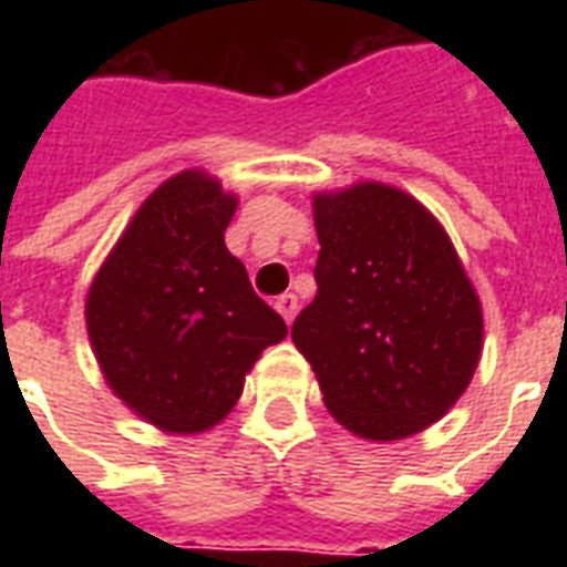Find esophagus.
<instances>
[{
	"label": "esophagus",
	"mask_w": 567,
	"mask_h": 567,
	"mask_svg": "<svg viewBox=\"0 0 567 567\" xmlns=\"http://www.w3.org/2000/svg\"><path fill=\"white\" fill-rule=\"evenodd\" d=\"M274 306L285 318V323H291V320L297 318V297H293V293H279Z\"/></svg>",
	"instance_id": "34e87169"
}]
</instances>
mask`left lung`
Returning a JSON list of instances; mask_svg holds the SVG:
<instances>
[{"instance_id": "8db88e82", "label": "left lung", "mask_w": 567, "mask_h": 567, "mask_svg": "<svg viewBox=\"0 0 567 567\" xmlns=\"http://www.w3.org/2000/svg\"><path fill=\"white\" fill-rule=\"evenodd\" d=\"M315 300L291 338L329 414L368 441L441 421L483 355V302L453 240L412 194L355 182L311 199Z\"/></svg>"}]
</instances>
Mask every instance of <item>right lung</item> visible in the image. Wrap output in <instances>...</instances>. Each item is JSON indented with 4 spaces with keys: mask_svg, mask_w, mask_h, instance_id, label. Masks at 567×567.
I'll return each mask as SVG.
<instances>
[{
    "mask_svg": "<svg viewBox=\"0 0 567 567\" xmlns=\"http://www.w3.org/2000/svg\"><path fill=\"white\" fill-rule=\"evenodd\" d=\"M238 196L182 171L146 196L84 300L93 355L123 403L171 435L217 426L285 320L249 285L223 231Z\"/></svg>",
    "mask_w": 567,
    "mask_h": 567,
    "instance_id": "obj_1",
    "label": "right lung"
}]
</instances>
